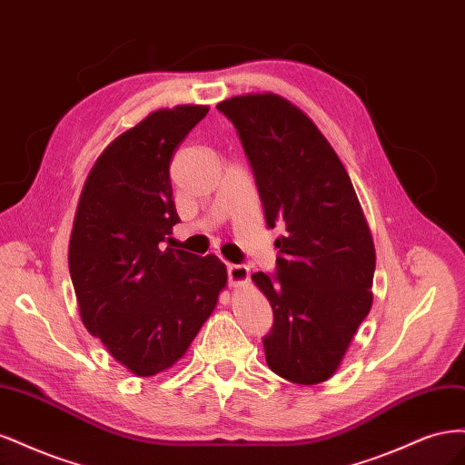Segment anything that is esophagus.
Segmentation results:
<instances>
[{"instance_id": "obj_1", "label": "esophagus", "mask_w": 465, "mask_h": 465, "mask_svg": "<svg viewBox=\"0 0 465 465\" xmlns=\"http://www.w3.org/2000/svg\"><path fill=\"white\" fill-rule=\"evenodd\" d=\"M227 277H229V283L232 287H241L246 285L248 279H250V272L246 265H238V263H229L227 265Z\"/></svg>"}]
</instances>
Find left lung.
Instances as JSON below:
<instances>
[{"label": "left lung", "mask_w": 465, "mask_h": 465, "mask_svg": "<svg viewBox=\"0 0 465 465\" xmlns=\"http://www.w3.org/2000/svg\"><path fill=\"white\" fill-rule=\"evenodd\" d=\"M241 139L275 241V273L252 275L273 311L265 361L294 384L328 380L372 306L376 254L351 178L304 112L272 93L217 104Z\"/></svg>", "instance_id": "obj_1"}]
</instances>
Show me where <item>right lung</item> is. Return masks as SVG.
I'll return each instance as SVG.
<instances>
[{
	"instance_id": "right-lung-1",
	"label": "right lung",
	"mask_w": 465,
	"mask_h": 465,
	"mask_svg": "<svg viewBox=\"0 0 465 465\" xmlns=\"http://www.w3.org/2000/svg\"><path fill=\"white\" fill-rule=\"evenodd\" d=\"M207 112H153L104 149L81 192L69 241L81 320L135 376L184 357L227 285L219 258L163 250L180 221L171 159Z\"/></svg>"
}]
</instances>
